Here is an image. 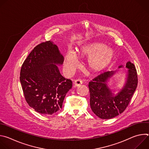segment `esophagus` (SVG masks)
<instances>
[{
  "label": "esophagus",
  "instance_id": "obj_1",
  "mask_svg": "<svg viewBox=\"0 0 149 149\" xmlns=\"http://www.w3.org/2000/svg\"><path fill=\"white\" fill-rule=\"evenodd\" d=\"M82 84V81L81 79H78L75 80V81H74V86H75V87H78V86H81V85Z\"/></svg>",
  "mask_w": 149,
  "mask_h": 149
}]
</instances>
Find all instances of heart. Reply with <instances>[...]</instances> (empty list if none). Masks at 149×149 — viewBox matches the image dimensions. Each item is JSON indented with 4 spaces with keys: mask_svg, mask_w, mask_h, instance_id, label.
<instances>
[{
    "mask_svg": "<svg viewBox=\"0 0 149 149\" xmlns=\"http://www.w3.org/2000/svg\"><path fill=\"white\" fill-rule=\"evenodd\" d=\"M77 54L81 58L90 57L88 65L94 72H100L107 68L113 62L116 56L113 49L99 42H93L81 47L77 49ZM77 54L68 51L65 56V68L69 72L75 70L78 66Z\"/></svg>",
    "mask_w": 149,
    "mask_h": 149,
    "instance_id": "obj_1",
    "label": "heart"
}]
</instances>
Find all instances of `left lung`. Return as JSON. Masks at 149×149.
Masks as SVG:
<instances>
[{
	"mask_svg": "<svg viewBox=\"0 0 149 149\" xmlns=\"http://www.w3.org/2000/svg\"><path fill=\"white\" fill-rule=\"evenodd\" d=\"M121 65L118 68H123ZM126 78L123 87L115 95L108 86V82L119 71L105 72L89 82L90 106L93 112L102 119H111L121 114L128 106L136 90L138 79L134 65L126 63Z\"/></svg>",
	"mask_w": 149,
	"mask_h": 149,
	"instance_id": "1",
	"label": "left lung"
}]
</instances>
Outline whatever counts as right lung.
Listing matches in <instances>:
<instances>
[{"label":"right lung","instance_id":"add662e5","mask_svg":"<svg viewBox=\"0 0 149 149\" xmlns=\"http://www.w3.org/2000/svg\"><path fill=\"white\" fill-rule=\"evenodd\" d=\"M64 58L51 40L38 45L21 67L20 81L25 100L31 107L42 114L59 110L72 82L62 76L58 65Z\"/></svg>","mask_w":149,"mask_h":149}]
</instances>
